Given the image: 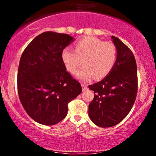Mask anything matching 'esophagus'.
I'll use <instances>...</instances> for the list:
<instances>
[{
    "instance_id": "esophagus-1",
    "label": "esophagus",
    "mask_w": 156,
    "mask_h": 156,
    "mask_svg": "<svg viewBox=\"0 0 156 156\" xmlns=\"http://www.w3.org/2000/svg\"><path fill=\"white\" fill-rule=\"evenodd\" d=\"M81 86H82V88H83V91L87 90V84L82 83Z\"/></svg>"
}]
</instances>
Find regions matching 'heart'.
I'll return each mask as SVG.
<instances>
[{
	"label": "heart",
	"mask_w": 156,
	"mask_h": 156,
	"mask_svg": "<svg viewBox=\"0 0 156 156\" xmlns=\"http://www.w3.org/2000/svg\"><path fill=\"white\" fill-rule=\"evenodd\" d=\"M75 51L69 48H64L61 58L64 67L69 73L78 69L76 76L82 80H89L93 77L103 79L112 70L117 58L115 44L93 37H86L74 44Z\"/></svg>",
	"instance_id": "1"
}]
</instances>
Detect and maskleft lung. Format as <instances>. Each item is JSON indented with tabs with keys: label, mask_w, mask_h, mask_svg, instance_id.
<instances>
[{
	"label": "left lung",
	"mask_w": 156,
	"mask_h": 156,
	"mask_svg": "<svg viewBox=\"0 0 156 156\" xmlns=\"http://www.w3.org/2000/svg\"><path fill=\"white\" fill-rule=\"evenodd\" d=\"M117 51L115 65L101 81L89 85L94 99L89 105L91 120L101 128L119 124L128 114L136 98L137 68L135 57L126 44L112 36Z\"/></svg>",
	"instance_id": "1"
}]
</instances>
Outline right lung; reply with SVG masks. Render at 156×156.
Wrapping results in <instances>:
<instances>
[{"label": "right lung", "instance_id": "add662e5", "mask_svg": "<svg viewBox=\"0 0 156 156\" xmlns=\"http://www.w3.org/2000/svg\"><path fill=\"white\" fill-rule=\"evenodd\" d=\"M74 39L67 34L47 31L26 48L20 60L17 92L27 114L44 125L65 118L68 103L82 92L80 83L66 70L62 51Z\"/></svg>", "mask_w": 156, "mask_h": 156}]
</instances>
